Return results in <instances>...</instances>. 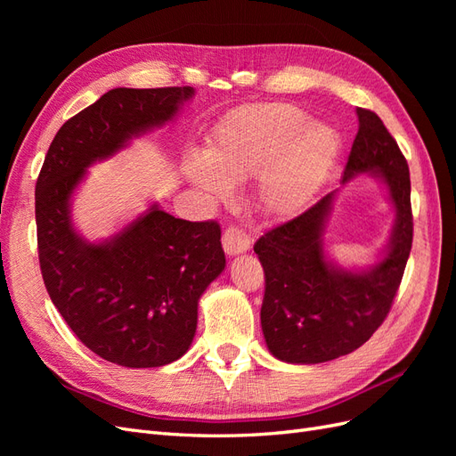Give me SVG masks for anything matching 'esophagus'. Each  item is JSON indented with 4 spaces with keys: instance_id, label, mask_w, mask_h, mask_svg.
Listing matches in <instances>:
<instances>
[{
    "instance_id": "obj_1",
    "label": "esophagus",
    "mask_w": 456,
    "mask_h": 456,
    "mask_svg": "<svg viewBox=\"0 0 456 456\" xmlns=\"http://www.w3.org/2000/svg\"><path fill=\"white\" fill-rule=\"evenodd\" d=\"M223 247L228 255H240L249 249L251 238L241 228L228 226L223 233Z\"/></svg>"
}]
</instances>
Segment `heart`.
I'll return each instance as SVG.
<instances>
[{
    "instance_id": "b5f03b06",
    "label": "heart",
    "mask_w": 456,
    "mask_h": 456,
    "mask_svg": "<svg viewBox=\"0 0 456 456\" xmlns=\"http://www.w3.org/2000/svg\"><path fill=\"white\" fill-rule=\"evenodd\" d=\"M340 136L287 102L247 106L220 126L188 175L211 198H224L228 183L253 178V201L266 216L300 213L320 191L340 154Z\"/></svg>"
}]
</instances>
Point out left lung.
Masks as SVG:
<instances>
[{
  "label": "left lung",
  "mask_w": 456,
  "mask_h": 456,
  "mask_svg": "<svg viewBox=\"0 0 456 456\" xmlns=\"http://www.w3.org/2000/svg\"><path fill=\"white\" fill-rule=\"evenodd\" d=\"M357 118L342 183L370 171L386 183L395 207L390 247L362 273L329 265L322 232L333 191L256 240L266 281L262 333L270 352L287 363H323L360 348L390 314L403 278L412 245L409 165L375 112L357 108Z\"/></svg>",
  "instance_id": "obj_1"
}]
</instances>
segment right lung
<instances>
[{
	"label": "right lung",
	"mask_w": 456,
	"mask_h": 456,
	"mask_svg": "<svg viewBox=\"0 0 456 456\" xmlns=\"http://www.w3.org/2000/svg\"><path fill=\"white\" fill-rule=\"evenodd\" d=\"M191 94L108 91L54 134L36 183L37 256L53 305L91 352L123 367H161L186 354L198 300L226 266L220 226L151 205L112 241L87 243L72 228L70 196L93 161L169 121Z\"/></svg>",
	"instance_id": "right-lung-1"
}]
</instances>
